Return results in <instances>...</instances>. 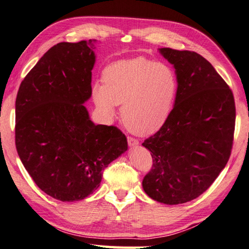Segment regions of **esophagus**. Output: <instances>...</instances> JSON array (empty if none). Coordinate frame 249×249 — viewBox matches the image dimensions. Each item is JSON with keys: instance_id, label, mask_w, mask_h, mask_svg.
<instances>
[{"instance_id": "esophagus-1", "label": "esophagus", "mask_w": 249, "mask_h": 249, "mask_svg": "<svg viewBox=\"0 0 249 249\" xmlns=\"http://www.w3.org/2000/svg\"><path fill=\"white\" fill-rule=\"evenodd\" d=\"M128 144L130 147H136V146H139L140 143L138 140H135L133 138H128Z\"/></svg>"}]
</instances>
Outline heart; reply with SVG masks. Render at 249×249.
<instances>
[{
  "label": "heart",
  "mask_w": 249,
  "mask_h": 249,
  "mask_svg": "<svg viewBox=\"0 0 249 249\" xmlns=\"http://www.w3.org/2000/svg\"><path fill=\"white\" fill-rule=\"evenodd\" d=\"M104 85L92 87V100L106 119L121 117L131 132L150 135L166 123L176 98L177 77L169 64L143 57L119 60L103 71Z\"/></svg>",
  "instance_id": "1"
}]
</instances>
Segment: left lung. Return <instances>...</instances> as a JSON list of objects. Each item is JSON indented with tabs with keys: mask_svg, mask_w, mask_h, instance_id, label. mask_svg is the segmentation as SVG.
I'll return each instance as SVG.
<instances>
[{
	"mask_svg": "<svg viewBox=\"0 0 249 249\" xmlns=\"http://www.w3.org/2000/svg\"><path fill=\"white\" fill-rule=\"evenodd\" d=\"M178 83L170 117L142 144L153 157L143 179L151 199L182 204L201 196L225 169L235 125L232 91L214 67L188 50L159 48Z\"/></svg>",
	"mask_w": 249,
	"mask_h": 249,
	"instance_id": "1",
	"label": "left lung"
}]
</instances>
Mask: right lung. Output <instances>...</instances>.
I'll return each mask as SVG.
<instances>
[{
    "mask_svg": "<svg viewBox=\"0 0 249 249\" xmlns=\"http://www.w3.org/2000/svg\"><path fill=\"white\" fill-rule=\"evenodd\" d=\"M95 45H54L25 76L16 99L19 158L38 188L62 202L93 194L103 170L128 150L123 132L95 124L84 105L92 93Z\"/></svg>",
    "mask_w": 249,
    "mask_h": 249,
    "instance_id": "1",
    "label": "right lung"
}]
</instances>
